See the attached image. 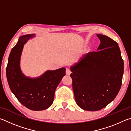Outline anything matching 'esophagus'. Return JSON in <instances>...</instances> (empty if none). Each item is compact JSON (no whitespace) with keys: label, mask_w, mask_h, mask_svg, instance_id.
I'll return each mask as SVG.
<instances>
[{"label":"esophagus","mask_w":131,"mask_h":131,"mask_svg":"<svg viewBox=\"0 0 131 131\" xmlns=\"http://www.w3.org/2000/svg\"><path fill=\"white\" fill-rule=\"evenodd\" d=\"M66 73L67 75H70L71 74V70L70 69H69V68H67V69H66Z\"/></svg>","instance_id":"34e87169"}]
</instances>
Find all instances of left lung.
Wrapping results in <instances>:
<instances>
[{
  "label": "left lung",
  "mask_w": 131,
  "mask_h": 131,
  "mask_svg": "<svg viewBox=\"0 0 131 131\" xmlns=\"http://www.w3.org/2000/svg\"><path fill=\"white\" fill-rule=\"evenodd\" d=\"M97 51L84 54L71 66L72 89L77 105L85 111H97L114 100L120 90L124 61L118 43L97 34Z\"/></svg>",
  "instance_id": "8db88e82"
}]
</instances>
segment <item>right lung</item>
<instances>
[{"label":"right lung","mask_w":131,"mask_h":131,"mask_svg":"<svg viewBox=\"0 0 131 131\" xmlns=\"http://www.w3.org/2000/svg\"><path fill=\"white\" fill-rule=\"evenodd\" d=\"M34 34L20 36L9 55L6 75L9 87L18 100L32 111H39L51 106L56 89L66 75V68L48 70L35 78L26 77L20 67L23 48Z\"/></svg>","instance_id":"obj_1"}]
</instances>
